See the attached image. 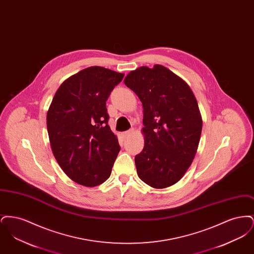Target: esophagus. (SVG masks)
I'll use <instances>...</instances> for the list:
<instances>
[{
  "label": "esophagus",
  "mask_w": 254,
  "mask_h": 254,
  "mask_svg": "<svg viewBox=\"0 0 254 254\" xmlns=\"http://www.w3.org/2000/svg\"><path fill=\"white\" fill-rule=\"evenodd\" d=\"M132 128L131 129H128L127 131H125V132L122 133V136H123V138H127V137H129V136H131V134H133Z\"/></svg>",
  "instance_id": "obj_1"
}]
</instances>
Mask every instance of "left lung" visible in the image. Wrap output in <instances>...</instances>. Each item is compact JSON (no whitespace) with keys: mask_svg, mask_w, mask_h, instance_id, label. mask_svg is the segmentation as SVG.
<instances>
[{"mask_svg":"<svg viewBox=\"0 0 254 254\" xmlns=\"http://www.w3.org/2000/svg\"><path fill=\"white\" fill-rule=\"evenodd\" d=\"M125 85L144 108L145 145L135 156L139 178L154 189L181 179L193 161L202 132V116L192 90L164 65L141 66L127 75Z\"/></svg>","mask_w":254,"mask_h":254,"instance_id":"left-lung-1","label":"left lung"}]
</instances>
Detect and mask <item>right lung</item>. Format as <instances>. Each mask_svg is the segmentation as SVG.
I'll return each mask as SVG.
<instances>
[{
    "mask_svg": "<svg viewBox=\"0 0 254 254\" xmlns=\"http://www.w3.org/2000/svg\"><path fill=\"white\" fill-rule=\"evenodd\" d=\"M124 73L90 66L63 82L50 104L47 127L53 155L72 180L92 188L107 181L120 151L106 107Z\"/></svg>",
    "mask_w": 254,
    "mask_h": 254,
    "instance_id": "add662e5",
    "label": "right lung"
}]
</instances>
